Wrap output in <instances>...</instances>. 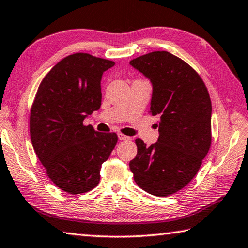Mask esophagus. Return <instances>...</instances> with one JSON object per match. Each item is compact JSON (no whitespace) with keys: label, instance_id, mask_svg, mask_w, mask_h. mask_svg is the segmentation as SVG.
I'll use <instances>...</instances> for the list:
<instances>
[{"label":"esophagus","instance_id":"obj_1","mask_svg":"<svg viewBox=\"0 0 248 248\" xmlns=\"http://www.w3.org/2000/svg\"><path fill=\"white\" fill-rule=\"evenodd\" d=\"M118 137H119L120 140H124V141H127V140L130 139V137L124 136V135H123V133H118Z\"/></svg>","mask_w":248,"mask_h":248}]
</instances>
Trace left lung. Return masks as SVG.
I'll return each mask as SVG.
<instances>
[{
  "mask_svg": "<svg viewBox=\"0 0 248 248\" xmlns=\"http://www.w3.org/2000/svg\"><path fill=\"white\" fill-rule=\"evenodd\" d=\"M130 65L152 82L149 112L159 117L160 135L150 147L136 139L138 152L129 167L142 190L163 198L191 182L210 150L211 98L200 75L173 54L152 52Z\"/></svg>",
  "mask_w": 248,
  "mask_h": 248,
  "instance_id": "1",
  "label": "left lung"
}]
</instances>
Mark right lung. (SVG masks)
<instances>
[{
	"label": "right lung",
	"instance_id": "obj_1",
	"mask_svg": "<svg viewBox=\"0 0 248 248\" xmlns=\"http://www.w3.org/2000/svg\"><path fill=\"white\" fill-rule=\"evenodd\" d=\"M115 62L87 53L62 58L38 86L31 108L30 132L37 158L55 186L69 194L96 187L100 169L118 141L84 120L101 106L100 80Z\"/></svg>",
	"mask_w": 248,
	"mask_h": 248
}]
</instances>
